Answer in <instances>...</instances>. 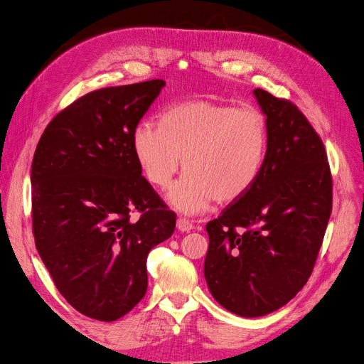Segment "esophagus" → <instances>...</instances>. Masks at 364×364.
I'll return each mask as SVG.
<instances>
[{
    "label": "esophagus",
    "mask_w": 364,
    "mask_h": 364,
    "mask_svg": "<svg viewBox=\"0 0 364 364\" xmlns=\"http://www.w3.org/2000/svg\"><path fill=\"white\" fill-rule=\"evenodd\" d=\"M177 229H178L180 232H190V230L193 229V223L188 222V220L184 219V218H178V219H177Z\"/></svg>",
    "instance_id": "1"
}]
</instances>
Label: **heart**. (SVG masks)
Segmentation results:
<instances>
[{
	"mask_svg": "<svg viewBox=\"0 0 364 364\" xmlns=\"http://www.w3.org/2000/svg\"><path fill=\"white\" fill-rule=\"evenodd\" d=\"M132 151L145 178L166 188L181 159L186 174L170 188L176 210L196 215L213 200L226 204L256 183L268 152V125L255 109L194 99L166 109L160 124L145 119L132 131Z\"/></svg>",
	"mask_w": 364,
	"mask_h": 364,
	"instance_id": "b5f03b06",
	"label": "heart"
}]
</instances>
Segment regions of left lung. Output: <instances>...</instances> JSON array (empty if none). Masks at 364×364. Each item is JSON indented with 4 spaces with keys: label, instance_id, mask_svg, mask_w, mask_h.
<instances>
[{
    "label": "left lung",
    "instance_id": "1",
    "mask_svg": "<svg viewBox=\"0 0 364 364\" xmlns=\"http://www.w3.org/2000/svg\"><path fill=\"white\" fill-rule=\"evenodd\" d=\"M253 96L267 117L265 166L243 197L205 225L204 259L213 298L246 318L274 313L306 284L333 201L326 149L314 128L291 102L262 89Z\"/></svg>",
    "mask_w": 364,
    "mask_h": 364
}]
</instances>
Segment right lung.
I'll list each match as a JSON object with an SVG mask.
<instances>
[{
	"mask_svg": "<svg viewBox=\"0 0 364 364\" xmlns=\"http://www.w3.org/2000/svg\"><path fill=\"white\" fill-rule=\"evenodd\" d=\"M164 86L154 79L79 97L34 152L36 247L66 301L99 321L121 318L142 299L146 256L176 228L132 151V131Z\"/></svg>",
	"mask_w": 364,
	"mask_h": 364,
	"instance_id": "add662e5",
	"label": "right lung"
}]
</instances>
